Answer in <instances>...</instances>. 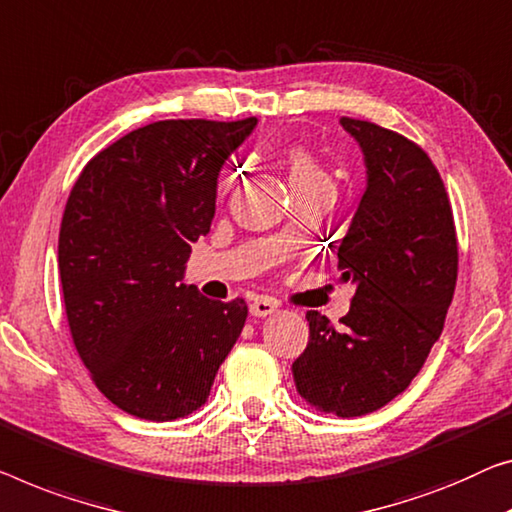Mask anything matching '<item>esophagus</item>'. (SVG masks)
<instances>
[{
    "label": "esophagus",
    "mask_w": 512,
    "mask_h": 512,
    "mask_svg": "<svg viewBox=\"0 0 512 512\" xmlns=\"http://www.w3.org/2000/svg\"><path fill=\"white\" fill-rule=\"evenodd\" d=\"M278 303L269 299V296H257V299L250 303V315L253 317H266L271 315V312H276Z\"/></svg>",
    "instance_id": "34e87169"
}]
</instances>
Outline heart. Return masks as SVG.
<instances>
[{
	"instance_id": "obj_1",
	"label": "heart",
	"mask_w": 512,
	"mask_h": 512,
	"mask_svg": "<svg viewBox=\"0 0 512 512\" xmlns=\"http://www.w3.org/2000/svg\"><path fill=\"white\" fill-rule=\"evenodd\" d=\"M287 165H289V181H292V188L315 186V183H326V186H331L329 172L324 170V165L319 163V158L315 154H310L308 149L303 147L289 149Z\"/></svg>"
}]
</instances>
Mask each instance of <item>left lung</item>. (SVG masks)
<instances>
[{
  "mask_svg": "<svg viewBox=\"0 0 512 512\" xmlns=\"http://www.w3.org/2000/svg\"><path fill=\"white\" fill-rule=\"evenodd\" d=\"M361 144L368 188L338 246L352 310L333 326L310 310L308 347L292 365L301 398L340 418L363 416L411 384L444 331L457 282L451 200L430 156L372 121L342 117Z\"/></svg>",
  "mask_w": 512,
  "mask_h": 512,
  "instance_id": "obj_1",
  "label": "left lung"
}]
</instances>
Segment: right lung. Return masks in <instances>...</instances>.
<instances>
[{"mask_svg": "<svg viewBox=\"0 0 512 512\" xmlns=\"http://www.w3.org/2000/svg\"><path fill=\"white\" fill-rule=\"evenodd\" d=\"M255 117L165 119L89 160L59 227V278L73 345L105 398L144 421L207 402L248 317L243 299L183 285L190 243L209 234L218 172Z\"/></svg>", "mask_w": 512, "mask_h": 512, "instance_id": "obj_1", "label": "right lung"}]
</instances>
